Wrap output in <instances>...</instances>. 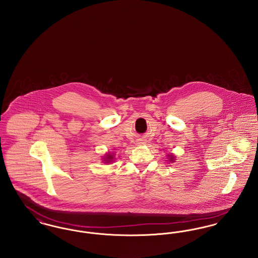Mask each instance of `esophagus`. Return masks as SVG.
Here are the masks:
<instances>
[{
  "label": "esophagus",
  "instance_id": "1",
  "mask_svg": "<svg viewBox=\"0 0 258 258\" xmlns=\"http://www.w3.org/2000/svg\"><path fill=\"white\" fill-rule=\"evenodd\" d=\"M138 144H144V140L139 139V140H138Z\"/></svg>",
  "mask_w": 258,
  "mask_h": 258
}]
</instances>
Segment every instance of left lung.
Returning <instances> with one entry per match:
<instances>
[{
  "label": "left lung",
  "instance_id": "obj_1",
  "mask_svg": "<svg viewBox=\"0 0 258 258\" xmlns=\"http://www.w3.org/2000/svg\"><path fill=\"white\" fill-rule=\"evenodd\" d=\"M168 156H169V157H168V158H169V160H170L171 162H173V161L175 160V157H174L173 155H168Z\"/></svg>",
  "mask_w": 258,
  "mask_h": 258
}]
</instances>
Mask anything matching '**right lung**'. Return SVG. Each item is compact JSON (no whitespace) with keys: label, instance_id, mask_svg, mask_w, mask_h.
Masks as SVG:
<instances>
[{"label":"right lung","instance_id":"add662e5","mask_svg":"<svg viewBox=\"0 0 258 258\" xmlns=\"http://www.w3.org/2000/svg\"><path fill=\"white\" fill-rule=\"evenodd\" d=\"M114 160V155H112L111 153H108V154H106L105 156H104V159L103 160L106 162V163H109V162H112Z\"/></svg>","mask_w":258,"mask_h":258}]
</instances>
